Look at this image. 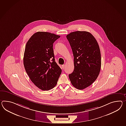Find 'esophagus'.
<instances>
[{
    "label": "esophagus",
    "instance_id": "34e87169",
    "mask_svg": "<svg viewBox=\"0 0 126 126\" xmlns=\"http://www.w3.org/2000/svg\"><path fill=\"white\" fill-rule=\"evenodd\" d=\"M64 64H63V65H62V69H64Z\"/></svg>",
    "mask_w": 126,
    "mask_h": 126
}]
</instances>
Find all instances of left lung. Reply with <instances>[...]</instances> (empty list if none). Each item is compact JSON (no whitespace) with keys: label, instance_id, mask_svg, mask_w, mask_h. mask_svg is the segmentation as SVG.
Instances as JSON below:
<instances>
[{"label":"left lung","instance_id":"obj_1","mask_svg":"<svg viewBox=\"0 0 126 126\" xmlns=\"http://www.w3.org/2000/svg\"><path fill=\"white\" fill-rule=\"evenodd\" d=\"M74 56V70L69 75L72 85L83 90L93 83L100 73L101 56L95 37L87 31H77L66 35Z\"/></svg>","mask_w":126,"mask_h":126}]
</instances>
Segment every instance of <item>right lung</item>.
<instances>
[{
  "label": "right lung",
  "instance_id": "add662e5",
  "mask_svg": "<svg viewBox=\"0 0 126 126\" xmlns=\"http://www.w3.org/2000/svg\"><path fill=\"white\" fill-rule=\"evenodd\" d=\"M60 37L47 32H37L26 43L24 55L25 70L39 89L48 91L55 86L62 70L55 62L53 43Z\"/></svg>",
  "mask_w": 126,
  "mask_h": 126
}]
</instances>
